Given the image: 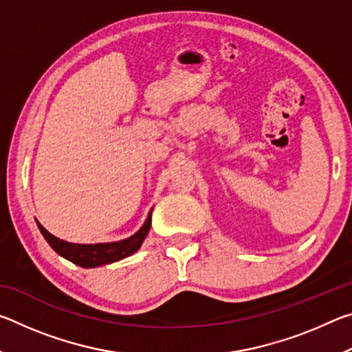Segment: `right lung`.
<instances>
[{
  "instance_id": "add662e5",
  "label": "right lung",
  "mask_w": 352,
  "mask_h": 352,
  "mask_svg": "<svg viewBox=\"0 0 352 352\" xmlns=\"http://www.w3.org/2000/svg\"><path fill=\"white\" fill-rule=\"evenodd\" d=\"M40 233L43 234L46 242L50 243L51 248L54 250L57 254L62 258L68 259L73 264L83 267V269H94V267H100L105 264H111V262L121 261L127 256L136 253L140 247L144 242L146 236L151 230L152 225V210L148 212L146 222L142 223L141 228L136 231L127 239L116 241V242H104V243H73L67 242L51 234L50 231L45 230L41 223H38Z\"/></svg>"
}]
</instances>
